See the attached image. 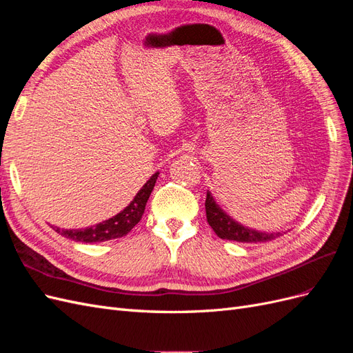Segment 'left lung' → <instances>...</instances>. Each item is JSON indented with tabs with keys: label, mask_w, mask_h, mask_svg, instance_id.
Listing matches in <instances>:
<instances>
[{
	"label": "left lung",
	"mask_w": 353,
	"mask_h": 353,
	"mask_svg": "<svg viewBox=\"0 0 353 353\" xmlns=\"http://www.w3.org/2000/svg\"><path fill=\"white\" fill-rule=\"evenodd\" d=\"M205 206L209 225L215 231L216 236L223 240L240 243H262L271 241L281 236V232H262L241 225V223L234 221L228 213L218 205L210 191H208Z\"/></svg>",
	"instance_id": "1"
}]
</instances>
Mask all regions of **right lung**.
Returning a JSON list of instances; mask_svg holds the SVG:
<instances>
[{"mask_svg": "<svg viewBox=\"0 0 353 353\" xmlns=\"http://www.w3.org/2000/svg\"><path fill=\"white\" fill-rule=\"evenodd\" d=\"M157 176H159V172L153 174L150 179H148L143 185V188L135 194L134 200L130 203V205L117 213V215L105 219L100 223H95L94 227H88L83 230L57 228L56 231L63 237L74 240V241H81V243H101V241L121 239L126 236V234L141 221L147 200L150 197L152 191L154 188Z\"/></svg>", "mask_w": 353, "mask_h": 353, "instance_id": "right-lung-1", "label": "right lung"}]
</instances>
